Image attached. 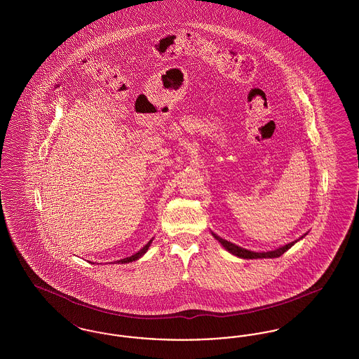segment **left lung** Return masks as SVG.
<instances>
[{
	"label": "left lung",
	"instance_id": "obj_1",
	"mask_svg": "<svg viewBox=\"0 0 359 359\" xmlns=\"http://www.w3.org/2000/svg\"><path fill=\"white\" fill-rule=\"evenodd\" d=\"M212 236L215 237V239H217L218 242H221V245H222L223 248H224L227 252H230L231 255L239 257V258L253 259V258H276V257L283 256L288 249H290L299 239L303 238L306 234H304L303 237L293 241V242H290V243H287V245H284V246H281V248H278V249L269 250V252H252V250H248V249H243V248H241V246H237L236 243H231V242H229V241H226V239L221 238V237L215 236L214 233H212Z\"/></svg>",
	"mask_w": 359,
	"mask_h": 359
}]
</instances>
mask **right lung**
<instances>
[{
	"label": "right lung",
	"instance_id": "right-lung-1",
	"mask_svg": "<svg viewBox=\"0 0 359 359\" xmlns=\"http://www.w3.org/2000/svg\"><path fill=\"white\" fill-rule=\"evenodd\" d=\"M152 241L154 238L151 239L142 249H140L138 252H137L136 255H133V256L126 257V258H122L120 261H117L116 264H128V262H132V261H136L138 258H141V257L144 256L145 253H147V250L149 249V246H151V243H152Z\"/></svg>",
	"mask_w": 359,
	"mask_h": 359
}]
</instances>
